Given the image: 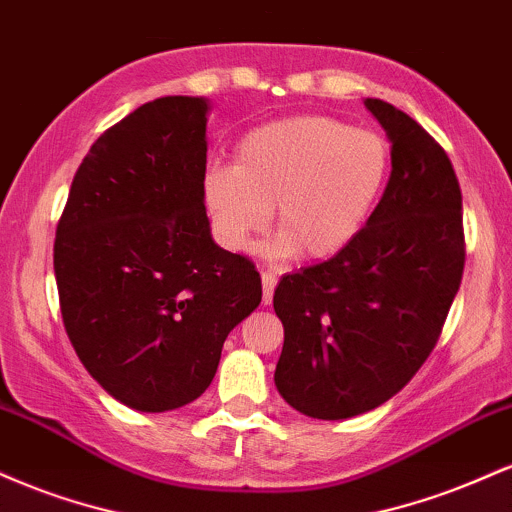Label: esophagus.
<instances>
[{"instance_id":"obj_1","label":"esophagus","mask_w":512,"mask_h":512,"mask_svg":"<svg viewBox=\"0 0 512 512\" xmlns=\"http://www.w3.org/2000/svg\"><path fill=\"white\" fill-rule=\"evenodd\" d=\"M274 289H276V274H272V272H262V303H264V305L272 303Z\"/></svg>"}]
</instances>
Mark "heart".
Segmentation results:
<instances>
[{
	"instance_id": "obj_1",
	"label": "heart",
	"mask_w": 512,
	"mask_h": 512,
	"mask_svg": "<svg viewBox=\"0 0 512 512\" xmlns=\"http://www.w3.org/2000/svg\"><path fill=\"white\" fill-rule=\"evenodd\" d=\"M392 173V146L380 132L330 115L269 122L240 139L236 168L204 175V202L216 233L248 250L272 221V252L330 260L361 236Z\"/></svg>"
}]
</instances>
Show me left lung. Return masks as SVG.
<instances>
[{"label": "left lung", "instance_id": "1", "mask_svg": "<svg viewBox=\"0 0 512 512\" xmlns=\"http://www.w3.org/2000/svg\"><path fill=\"white\" fill-rule=\"evenodd\" d=\"M392 173L366 228L274 291L279 395L305 416L351 419L395 397L436 346L464 269L462 192L448 154L395 105L366 98Z\"/></svg>", "mask_w": 512, "mask_h": 512}]
</instances>
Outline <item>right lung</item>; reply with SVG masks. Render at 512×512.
I'll use <instances>...</instances> for the list:
<instances>
[{
	"instance_id": "1",
	"label": "right lung",
	"mask_w": 512,
	"mask_h": 512,
	"mask_svg": "<svg viewBox=\"0 0 512 512\" xmlns=\"http://www.w3.org/2000/svg\"><path fill=\"white\" fill-rule=\"evenodd\" d=\"M207 98L166 96L105 129L57 223L64 330L91 378L137 411L195 402L228 332L262 301L204 207Z\"/></svg>"
}]
</instances>
